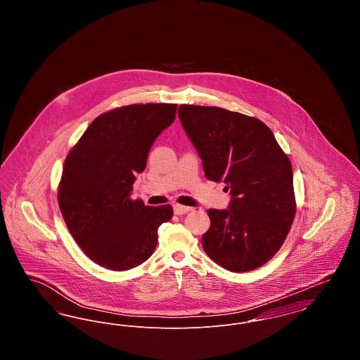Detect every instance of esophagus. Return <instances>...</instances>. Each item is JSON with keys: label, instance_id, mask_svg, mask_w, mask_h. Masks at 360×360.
<instances>
[{"label": "esophagus", "instance_id": "34e87169", "mask_svg": "<svg viewBox=\"0 0 360 360\" xmlns=\"http://www.w3.org/2000/svg\"><path fill=\"white\" fill-rule=\"evenodd\" d=\"M191 210V207L190 206L185 205H179V204H175L174 205V213L175 214H178V216H181V214H186L188 212Z\"/></svg>", "mask_w": 360, "mask_h": 360}]
</instances>
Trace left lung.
<instances>
[{"label":"left lung","mask_w":360,"mask_h":360,"mask_svg":"<svg viewBox=\"0 0 360 360\" xmlns=\"http://www.w3.org/2000/svg\"><path fill=\"white\" fill-rule=\"evenodd\" d=\"M178 116L206 178L223 181L232 195L229 209L207 210L206 255L233 273L255 270L279 251L294 221L290 159L255 117L200 105H181Z\"/></svg>","instance_id":"8db88e82"}]
</instances>
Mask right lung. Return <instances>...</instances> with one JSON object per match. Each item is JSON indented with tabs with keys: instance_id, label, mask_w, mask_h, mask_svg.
<instances>
[{
	"instance_id": "add662e5",
	"label": "right lung",
	"mask_w": 360,
	"mask_h": 360,
	"mask_svg": "<svg viewBox=\"0 0 360 360\" xmlns=\"http://www.w3.org/2000/svg\"><path fill=\"white\" fill-rule=\"evenodd\" d=\"M176 103H134L105 112L66 156L58 204L71 236L94 263L113 271L134 269L153 255L158 228L172 206L132 200L156 137L175 120Z\"/></svg>"
}]
</instances>
